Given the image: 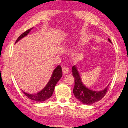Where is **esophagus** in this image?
Masks as SVG:
<instances>
[{"label":"esophagus","instance_id":"esophagus-1","mask_svg":"<svg viewBox=\"0 0 128 128\" xmlns=\"http://www.w3.org/2000/svg\"><path fill=\"white\" fill-rule=\"evenodd\" d=\"M62 70L64 74H66L68 73L69 72V69L66 67H64L62 68Z\"/></svg>","mask_w":128,"mask_h":128}]
</instances>
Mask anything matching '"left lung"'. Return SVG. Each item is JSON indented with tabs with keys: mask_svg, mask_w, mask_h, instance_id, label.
Listing matches in <instances>:
<instances>
[{
	"mask_svg": "<svg viewBox=\"0 0 128 128\" xmlns=\"http://www.w3.org/2000/svg\"><path fill=\"white\" fill-rule=\"evenodd\" d=\"M108 40L112 43L110 38H108ZM72 72L75 78V86L73 89V93L75 97L80 102L86 104H91L99 101L105 96L109 85L102 91L91 90L83 84L76 66L72 67Z\"/></svg>",
	"mask_w": 128,
	"mask_h": 128,
	"instance_id": "obj_1",
	"label": "left lung"
}]
</instances>
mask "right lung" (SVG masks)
<instances>
[{"instance_id": "1", "label": "right lung", "mask_w": 128, "mask_h": 128, "mask_svg": "<svg viewBox=\"0 0 128 128\" xmlns=\"http://www.w3.org/2000/svg\"><path fill=\"white\" fill-rule=\"evenodd\" d=\"M32 28L29 29L28 30H26V32L22 34L18 38V39L16 40V42H15V43L17 42L18 40H20L21 39H22V38L26 36L30 32ZM62 75V72L61 67L60 65H59L54 70L52 76L48 83L46 84V86L44 87V88L40 92L34 94H28V93L24 92L23 91H22L27 97L29 98L31 100L39 102L45 101V100L50 98L52 96L56 84L58 81H59V80L61 78Z\"/></svg>"}]
</instances>
